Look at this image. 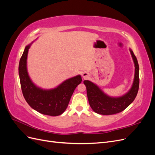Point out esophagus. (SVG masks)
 <instances>
[{
	"label": "esophagus",
	"mask_w": 155,
	"mask_h": 155,
	"mask_svg": "<svg viewBox=\"0 0 155 155\" xmlns=\"http://www.w3.org/2000/svg\"><path fill=\"white\" fill-rule=\"evenodd\" d=\"M88 73H87L85 72H84L82 73V77H83V79H86L87 78H88Z\"/></svg>",
	"instance_id": "obj_1"
}]
</instances>
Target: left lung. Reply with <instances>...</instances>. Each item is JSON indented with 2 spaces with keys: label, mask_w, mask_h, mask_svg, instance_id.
<instances>
[{
  "label": "left lung",
  "mask_w": 155,
  "mask_h": 155,
  "mask_svg": "<svg viewBox=\"0 0 155 155\" xmlns=\"http://www.w3.org/2000/svg\"><path fill=\"white\" fill-rule=\"evenodd\" d=\"M130 50L134 63V78L130 90L120 97H111L103 92L95 83L85 80L88 100L92 109L97 114L110 115L119 113L131 104L137 96L139 88V65L133 50Z\"/></svg>",
  "instance_id": "left-lung-1"
}]
</instances>
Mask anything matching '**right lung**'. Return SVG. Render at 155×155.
Returning <instances> with one entry per match:
<instances>
[{
	"instance_id": "right-lung-1",
	"label": "right lung",
	"mask_w": 155,
	"mask_h": 155,
	"mask_svg": "<svg viewBox=\"0 0 155 155\" xmlns=\"http://www.w3.org/2000/svg\"><path fill=\"white\" fill-rule=\"evenodd\" d=\"M32 43L25 47L18 65L23 96L32 109L40 113L51 116L61 115L67 108L75 88L81 83V76L78 75L69 78L51 89H43L35 85L27 70L28 53Z\"/></svg>"
}]
</instances>
